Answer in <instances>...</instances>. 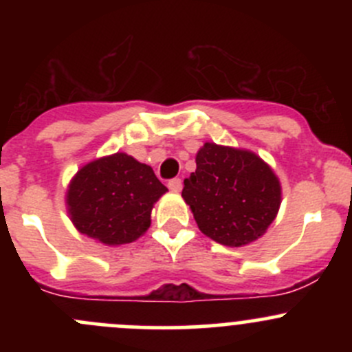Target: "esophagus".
<instances>
[{
	"instance_id": "obj_1",
	"label": "esophagus",
	"mask_w": 352,
	"mask_h": 352,
	"mask_svg": "<svg viewBox=\"0 0 352 352\" xmlns=\"http://www.w3.org/2000/svg\"><path fill=\"white\" fill-rule=\"evenodd\" d=\"M168 189L172 190V192H180V190H182V180L180 179L168 180Z\"/></svg>"
}]
</instances>
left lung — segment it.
<instances>
[{"label": "left lung", "mask_w": 352, "mask_h": 352, "mask_svg": "<svg viewBox=\"0 0 352 352\" xmlns=\"http://www.w3.org/2000/svg\"><path fill=\"white\" fill-rule=\"evenodd\" d=\"M182 197L199 230L214 242L243 247L261 239L281 206V184L255 153L204 143Z\"/></svg>", "instance_id": "left-lung-1"}]
</instances>
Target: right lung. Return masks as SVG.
Listing matches in <instances>:
<instances>
[{"mask_svg":"<svg viewBox=\"0 0 352 352\" xmlns=\"http://www.w3.org/2000/svg\"><path fill=\"white\" fill-rule=\"evenodd\" d=\"M165 192L150 165L113 153L78 170L66 206L78 232L113 247L134 242L150 228L151 209Z\"/></svg>","mask_w":352,"mask_h":352,"instance_id":"right-lung-1","label":"right lung"}]
</instances>
